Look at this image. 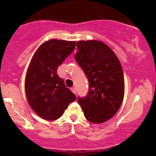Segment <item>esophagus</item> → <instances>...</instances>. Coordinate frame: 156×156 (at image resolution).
Returning <instances> with one entry per match:
<instances>
[{"label":"esophagus","mask_w":156,"mask_h":156,"mask_svg":"<svg viewBox=\"0 0 156 156\" xmlns=\"http://www.w3.org/2000/svg\"><path fill=\"white\" fill-rule=\"evenodd\" d=\"M71 91L73 92L74 94H76V89L74 88V87H72V88L71 89Z\"/></svg>","instance_id":"esophagus-1"}]
</instances>
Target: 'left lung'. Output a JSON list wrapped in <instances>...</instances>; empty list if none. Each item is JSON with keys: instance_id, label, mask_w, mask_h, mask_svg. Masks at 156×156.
Returning <instances> with one entry per match:
<instances>
[{"instance_id": "8db88e82", "label": "left lung", "mask_w": 156, "mask_h": 156, "mask_svg": "<svg viewBox=\"0 0 156 156\" xmlns=\"http://www.w3.org/2000/svg\"><path fill=\"white\" fill-rule=\"evenodd\" d=\"M74 59L84 70L89 84L85 97L78 98L86 119L101 123L118 112L124 96L121 63L112 49L98 40L77 41Z\"/></svg>"}]
</instances>
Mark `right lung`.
I'll return each mask as SVG.
<instances>
[{
    "label": "right lung",
    "instance_id": "right-lung-1",
    "mask_svg": "<svg viewBox=\"0 0 156 156\" xmlns=\"http://www.w3.org/2000/svg\"><path fill=\"white\" fill-rule=\"evenodd\" d=\"M75 41L48 40L34 54L25 76L28 104L41 118L55 121L61 117L76 96L57 75V68L75 48Z\"/></svg>",
    "mask_w": 156,
    "mask_h": 156
}]
</instances>
